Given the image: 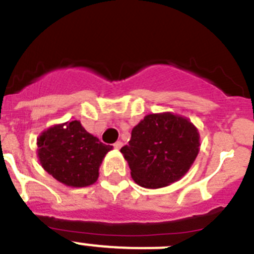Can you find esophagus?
I'll return each mask as SVG.
<instances>
[{"label": "esophagus", "mask_w": 254, "mask_h": 254, "mask_svg": "<svg viewBox=\"0 0 254 254\" xmlns=\"http://www.w3.org/2000/svg\"><path fill=\"white\" fill-rule=\"evenodd\" d=\"M113 146H114V149H117V150H120V149H121V147H122V146H123V142H122V141H117V142H116V143H114Z\"/></svg>", "instance_id": "obj_1"}]
</instances>
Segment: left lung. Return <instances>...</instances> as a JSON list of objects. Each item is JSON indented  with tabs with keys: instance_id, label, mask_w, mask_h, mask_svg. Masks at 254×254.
<instances>
[{
	"instance_id": "1",
	"label": "left lung",
	"mask_w": 254,
	"mask_h": 254,
	"mask_svg": "<svg viewBox=\"0 0 254 254\" xmlns=\"http://www.w3.org/2000/svg\"><path fill=\"white\" fill-rule=\"evenodd\" d=\"M199 151V133L186 117L164 112L143 117L121 149L131 177L143 188H163L190 170Z\"/></svg>"
}]
</instances>
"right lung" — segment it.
Returning <instances> with one entry per match:
<instances>
[{
  "mask_svg": "<svg viewBox=\"0 0 254 254\" xmlns=\"http://www.w3.org/2000/svg\"><path fill=\"white\" fill-rule=\"evenodd\" d=\"M38 159L43 169L68 187H87L99 177V168L113 147L100 142L80 121L55 125L37 138Z\"/></svg>",
  "mask_w": 254,
  "mask_h": 254,
  "instance_id": "1",
  "label": "right lung"
}]
</instances>
